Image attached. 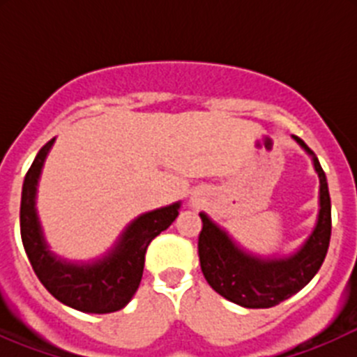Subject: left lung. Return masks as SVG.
Returning <instances> with one entry per match:
<instances>
[{"label": "left lung", "instance_id": "8db88e82", "mask_svg": "<svg viewBox=\"0 0 357 357\" xmlns=\"http://www.w3.org/2000/svg\"><path fill=\"white\" fill-rule=\"evenodd\" d=\"M295 142L312 157L319 178V214L314 229L297 252L283 257H261L240 247L231 236L200 212V268L219 295L248 309H266L304 289L321 268L332 235L328 183L318 157L298 136Z\"/></svg>", "mask_w": 357, "mask_h": 357}]
</instances>
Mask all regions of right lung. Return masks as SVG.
Segmentation results:
<instances>
[{"instance_id": "1", "label": "right lung", "mask_w": 357, "mask_h": 357, "mask_svg": "<svg viewBox=\"0 0 357 357\" xmlns=\"http://www.w3.org/2000/svg\"><path fill=\"white\" fill-rule=\"evenodd\" d=\"M53 142L55 138L39 150L24 179L20 235L25 254L39 282L62 304L93 314L119 311L138 290L150 242L178 218L181 202L145 212L129 222L102 257L88 262L67 261L50 250L36 211L39 176Z\"/></svg>"}]
</instances>
